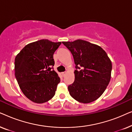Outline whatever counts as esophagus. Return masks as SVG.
<instances>
[{"mask_svg": "<svg viewBox=\"0 0 132 132\" xmlns=\"http://www.w3.org/2000/svg\"><path fill=\"white\" fill-rule=\"evenodd\" d=\"M66 74H67V72H62V75L63 76H65V75Z\"/></svg>", "mask_w": 132, "mask_h": 132, "instance_id": "esophagus-1", "label": "esophagus"}]
</instances>
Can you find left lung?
<instances>
[{"label": "left lung", "instance_id": "8db88e82", "mask_svg": "<svg viewBox=\"0 0 132 132\" xmlns=\"http://www.w3.org/2000/svg\"><path fill=\"white\" fill-rule=\"evenodd\" d=\"M62 43L73 55L76 68L75 82L68 86L70 95L83 103L96 100L111 80L112 62L107 53L101 47L82 39Z\"/></svg>", "mask_w": 132, "mask_h": 132}]
</instances>
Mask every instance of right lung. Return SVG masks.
Listing matches in <instances>:
<instances>
[{"label":"right lung","mask_w":132,"mask_h":132,"mask_svg":"<svg viewBox=\"0 0 132 132\" xmlns=\"http://www.w3.org/2000/svg\"><path fill=\"white\" fill-rule=\"evenodd\" d=\"M61 42L48 39L27 44L15 58V76L21 91L36 103L53 98L60 78L53 67V54Z\"/></svg>","instance_id":"add662e5"}]
</instances>
